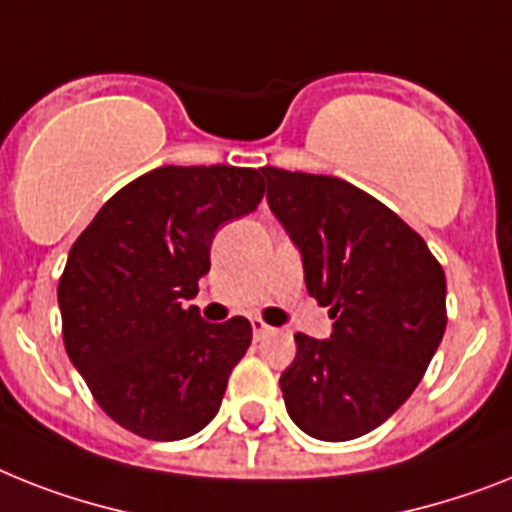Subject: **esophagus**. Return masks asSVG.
<instances>
[{"instance_id":"esophagus-1","label":"esophagus","mask_w":512,"mask_h":512,"mask_svg":"<svg viewBox=\"0 0 512 512\" xmlns=\"http://www.w3.org/2000/svg\"><path fill=\"white\" fill-rule=\"evenodd\" d=\"M251 327H253V337H256V340H261V337H266V335H274V327H269V324L261 322V319H251Z\"/></svg>"}]
</instances>
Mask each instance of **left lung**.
Returning <instances> with one entry per match:
<instances>
[{
    "label": "left lung",
    "instance_id": "1",
    "mask_svg": "<svg viewBox=\"0 0 512 512\" xmlns=\"http://www.w3.org/2000/svg\"><path fill=\"white\" fill-rule=\"evenodd\" d=\"M266 201L303 256L329 340L298 332L282 371L287 413L308 437L348 442L411 398L447 327L445 272L416 230L340 177L261 167Z\"/></svg>",
    "mask_w": 512,
    "mask_h": 512
}]
</instances>
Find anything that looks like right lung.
Segmentation results:
<instances>
[{
    "label": "right lung",
    "mask_w": 512,
    "mask_h": 512,
    "mask_svg": "<svg viewBox=\"0 0 512 512\" xmlns=\"http://www.w3.org/2000/svg\"><path fill=\"white\" fill-rule=\"evenodd\" d=\"M264 198L259 170L156 167L101 206L59 277L62 340L101 411L159 442L201 432L251 345V322L196 306L211 240Z\"/></svg>",
    "instance_id": "obj_1"
}]
</instances>
